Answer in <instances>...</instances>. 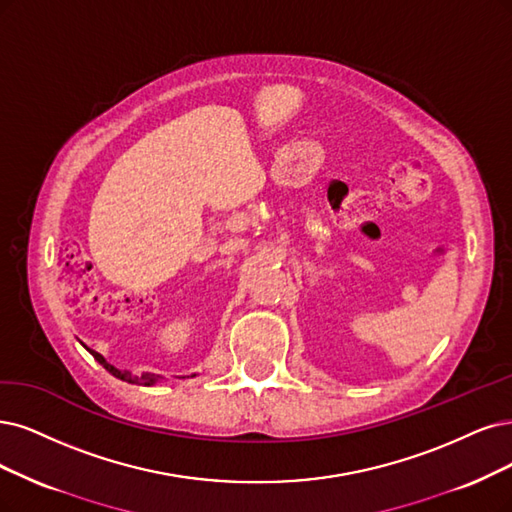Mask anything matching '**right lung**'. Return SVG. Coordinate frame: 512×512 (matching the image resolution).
Instances as JSON below:
<instances>
[{
    "mask_svg": "<svg viewBox=\"0 0 512 512\" xmlns=\"http://www.w3.org/2000/svg\"><path fill=\"white\" fill-rule=\"evenodd\" d=\"M90 354L97 358V361L113 375V377H118V380H124V382H128V384H143V386H151V384H156L158 382V377H154V375H141V377H130V373L128 371H120V369H116L113 365H109L105 358L99 354V352H92L90 350Z\"/></svg>",
    "mask_w": 512,
    "mask_h": 512,
    "instance_id": "right-lung-1",
    "label": "right lung"
}]
</instances>
